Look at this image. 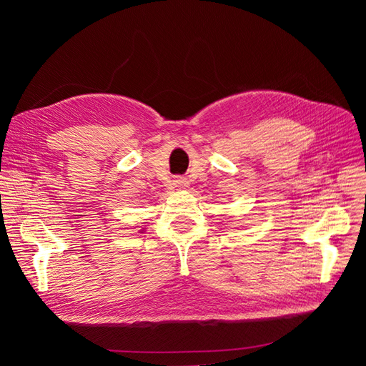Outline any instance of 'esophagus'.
I'll use <instances>...</instances> for the list:
<instances>
[{"instance_id": "1", "label": "esophagus", "mask_w": 366, "mask_h": 366, "mask_svg": "<svg viewBox=\"0 0 366 366\" xmlns=\"http://www.w3.org/2000/svg\"><path fill=\"white\" fill-rule=\"evenodd\" d=\"M172 183H174L177 189H184V187H187V184H189V183H187L186 177H174Z\"/></svg>"}]
</instances>
